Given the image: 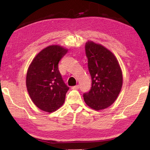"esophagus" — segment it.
I'll return each mask as SVG.
<instances>
[{
	"mask_svg": "<svg viewBox=\"0 0 150 150\" xmlns=\"http://www.w3.org/2000/svg\"><path fill=\"white\" fill-rule=\"evenodd\" d=\"M71 88L73 89V90H78V89L79 88V85H76V86H72Z\"/></svg>",
	"mask_w": 150,
	"mask_h": 150,
	"instance_id": "obj_1",
	"label": "esophagus"
}]
</instances>
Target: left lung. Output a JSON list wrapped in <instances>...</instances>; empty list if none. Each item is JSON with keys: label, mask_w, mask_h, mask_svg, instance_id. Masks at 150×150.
<instances>
[{"label": "left lung", "mask_w": 150, "mask_h": 150, "mask_svg": "<svg viewBox=\"0 0 150 150\" xmlns=\"http://www.w3.org/2000/svg\"><path fill=\"white\" fill-rule=\"evenodd\" d=\"M88 67L91 77L90 91L83 95L85 103L96 111L110 106L122 86V72L114 54L100 44L86 43Z\"/></svg>", "instance_id": "left-lung-1"}]
</instances>
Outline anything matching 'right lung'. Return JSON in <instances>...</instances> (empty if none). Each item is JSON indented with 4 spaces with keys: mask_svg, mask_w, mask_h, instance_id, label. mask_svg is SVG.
<instances>
[{
    "mask_svg": "<svg viewBox=\"0 0 150 150\" xmlns=\"http://www.w3.org/2000/svg\"><path fill=\"white\" fill-rule=\"evenodd\" d=\"M68 50L59 45L47 46L35 57L28 69V94L34 104L46 112H53L64 103L69 87L62 80L59 62Z\"/></svg>",
    "mask_w": 150,
    "mask_h": 150,
    "instance_id": "obj_1",
    "label": "right lung"
}]
</instances>
